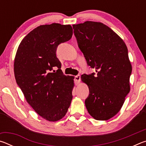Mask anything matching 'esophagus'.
Wrapping results in <instances>:
<instances>
[{
	"instance_id": "34e87169",
	"label": "esophagus",
	"mask_w": 146,
	"mask_h": 146,
	"mask_svg": "<svg viewBox=\"0 0 146 146\" xmlns=\"http://www.w3.org/2000/svg\"><path fill=\"white\" fill-rule=\"evenodd\" d=\"M74 80H75V82L76 84H78L79 82H80V76L79 75L75 76V79H74Z\"/></svg>"
}]
</instances>
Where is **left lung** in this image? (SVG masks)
Here are the masks:
<instances>
[{
  "label": "left lung",
  "mask_w": 146,
  "mask_h": 146,
  "mask_svg": "<svg viewBox=\"0 0 146 146\" xmlns=\"http://www.w3.org/2000/svg\"><path fill=\"white\" fill-rule=\"evenodd\" d=\"M73 28L88 65L97 72L81 76L90 90L86 107L95 119L109 120L119 112L130 91L132 67L127 46L101 23L86 21Z\"/></svg>",
  "instance_id": "left-lung-1"
}]
</instances>
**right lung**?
<instances>
[{"label": "right lung", "mask_w": 146, "mask_h": 146, "mask_svg": "<svg viewBox=\"0 0 146 146\" xmlns=\"http://www.w3.org/2000/svg\"><path fill=\"white\" fill-rule=\"evenodd\" d=\"M72 35L70 25L38 26L21 41L15 58V77L26 101L50 122L66 115L73 98L74 76L64 75L56 55L58 46L70 40Z\"/></svg>", "instance_id": "1"}]
</instances>
